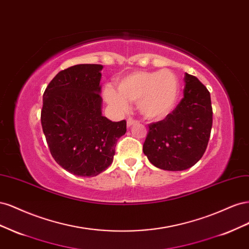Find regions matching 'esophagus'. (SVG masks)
<instances>
[{"label":"esophagus","instance_id":"34e87169","mask_svg":"<svg viewBox=\"0 0 249 249\" xmlns=\"http://www.w3.org/2000/svg\"><path fill=\"white\" fill-rule=\"evenodd\" d=\"M138 123V120H136V119H133V118H127V120H126V124H127V126H131V125H133V124H137Z\"/></svg>","mask_w":249,"mask_h":249}]
</instances>
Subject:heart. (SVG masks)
I'll return each mask as SVG.
<instances>
[{
  "mask_svg": "<svg viewBox=\"0 0 249 249\" xmlns=\"http://www.w3.org/2000/svg\"><path fill=\"white\" fill-rule=\"evenodd\" d=\"M117 91L107 87L105 100L118 111H125L127 102H138L143 115L150 119L167 116L175 107L178 93V81L168 70L135 71L116 82Z\"/></svg>",
  "mask_w": 249,
  "mask_h": 249,
  "instance_id": "obj_1",
  "label": "heart"
}]
</instances>
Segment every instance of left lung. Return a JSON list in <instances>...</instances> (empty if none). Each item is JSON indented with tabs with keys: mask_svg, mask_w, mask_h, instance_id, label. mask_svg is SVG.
<instances>
[{
	"mask_svg": "<svg viewBox=\"0 0 249 249\" xmlns=\"http://www.w3.org/2000/svg\"><path fill=\"white\" fill-rule=\"evenodd\" d=\"M184 97L163 120L148 124L143 153L156 167L180 171L192 167L205 154L213 124L206 86L185 73Z\"/></svg>",
	"mask_w": 249,
	"mask_h": 249,
	"instance_id": "obj_1",
	"label": "left lung"
}]
</instances>
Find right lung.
<instances>
[{
    "mask_svg": "<svg viewBox=\"0 0 249 249\" xmlns=\"http://www.w3.org/2000/svg\"><path fill=\"white\" fill-rule=\"evenodd\" d=\"M101 64H78L56 74L43 93L41 125L55 161L78 177H95L115 155L126 122L102 115Z\"/></svg>",
    "mask_w": 249,
    "mask_h": 249,
    "instance_id": "right-lung-1",
    "label": "right lung"
}]
</instances>
